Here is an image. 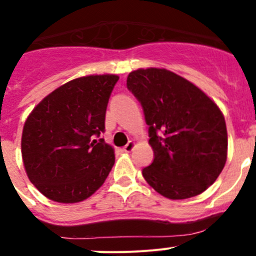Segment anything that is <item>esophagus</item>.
Masks as SVG:
<instances>
[{
    "label": "esophagus",
    "mask_w": 256,
    "mask_h": 256,
    "mask_svg": "<svg viewBox=\"0 0 256 256\" xmlns=\"http://www.w3.org/2000/svg\"><path fill=\"white\" fill-rule=\"evenodd\" d=\"M134 148H135V142H134V141H128V142L124 146V151H125V152H131V151L134 150Z\"/></svg>",
    "instance_id": "34e87169"
}]
</instances>
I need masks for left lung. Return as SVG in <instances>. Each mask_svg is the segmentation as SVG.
<instances>
[{"mask_svg": "<svg viewBox=\"0 0 256 256\" xmlns=\"http://www.w3.org/2000/svg\"><path fill=\"white\" fill-rule=\"evenodd\" d=\"M128 88L141 104L154 161L142 176L171 200L196 196L224 168L228 132L216 104L186 78L165 68L128 74Z\"/></svg>", "mask_w": 256, "mask_h": 256, "instance_id": "1", "label": "left lung"}]
</instances>
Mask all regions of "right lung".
<instances>
[{"label": "right lung", "instance_id": "obj_1", "mask_svg": "<svg viewBox=\"0 0 256 256\" xmlns=\"http://www.w3.org/2000/svg\"><path fill=\"white\" fill-rule=\"evenodd\" d=\"M116 75H91L60 86L32 110L22 131L24 170L37 190L56 202L88 199L115 164L100 138Z\"/></svg>", "mask_w": 256, "mask_h": 256}]
</instances>
